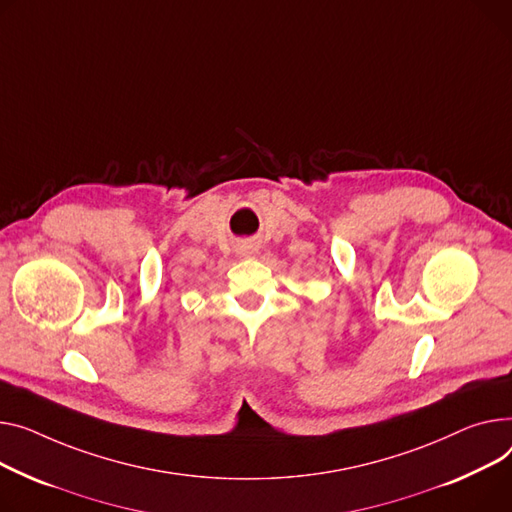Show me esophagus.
Listing matches in <instances>:
<instances>
[{
    "mask_svg": "<svg viewBox=\"0 0 512 512\" xmlns=\"http://www.w3.org/2000/svg\"><path fill=\"white\" fill-rule=\"evenodd\" d=\"M259 253V247L255 243H243L238 247V255L241 257H255Z\"/></svg>",
    "mask_w": 512,
    "mask_h": 512,
    "instance_id": "34e87169",
    "label": "esophagus"
}]
</instances>
